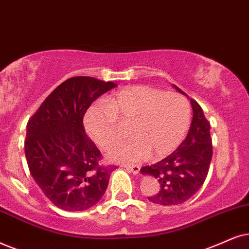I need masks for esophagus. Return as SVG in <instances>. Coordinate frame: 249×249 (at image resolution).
<instances>
[{"label": "esophagus", "instance_id": "obj_1", "mask_svg": "<svg viewBox=\"0 0 249 249\" xmlns=\"http://www.w3.org/2000/svg\"><path fill=\"white\" fill-rule=\"evenodd\" d=\"M123 168H125L126 170H128V171L132 172V174L134 175H138L140 172V166L139 165H122Z\"/></svg>", "mask_w": 249, "mask_h": 249}]
</instances>
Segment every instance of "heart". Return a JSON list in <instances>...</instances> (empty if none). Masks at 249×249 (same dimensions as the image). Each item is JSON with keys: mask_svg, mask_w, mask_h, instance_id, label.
I'll return each instance as SVG.
<instances>
[{"mask_svg": "<svg viewBox=\"0 0 249 249\" xmlns=\"http://www.w3.org/2000/svg\"><path fill=\"white\" fill-rule=\"evenodd\" d=\"M118 123H131L133 137L110 147L107 152L110 160L139 162L150 154L153 159H161L184 139L190 127L191 106L181 94L139 85L107 97L85 117L88 135L101 147H108L121 137Z\"/></svg>", "mask_w": 249, "mask_h": 249, "instance_id": "heart-1", "label": "heart"}]
</instances>
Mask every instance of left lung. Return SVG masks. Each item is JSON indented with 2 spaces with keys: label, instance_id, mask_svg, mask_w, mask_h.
<instances>
[{
  "label": "left lung",
  "instance_id": "1",
  "mask_svg": "<svg viewBox=\"0 0 249 249\" xmlns=\"http://www.w3.org/2000/svg\"><path fill=\"white\" fill-rule=\"evenodd\" d=\"M174 87L185 94L176 85ZM191 105L193 119L186 139L171 155L140 170L160 182L159 193L148 197L153 203L176 206L185 202L200 190L208 175L213 157L210 124L199 103L191 99Z\"/></svg>",
  "mask_w": 249,
  "mask_h": 249
}]
</instances>
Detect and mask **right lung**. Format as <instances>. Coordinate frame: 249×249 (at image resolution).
Instances as JSON below:
<instances>
[{
  "instance_id": "right-lung-1",
  "label": "right lung",
  "mask_w": 249,
  "mask_h": 249,
  "mask_svg": "<svg viewBox=\"0 0 249 249\" xmlns=\"http://www.w3.org/2000/svg\"><path fill=\"white\" fill-rule=\"evenodd\" d=\"M111 81L73 77L49 94L26 126L25 156L31 175L48 199L67 212H84L102 199L114 166L85 132L83 118Z\"/></svg>"
}]
</instances>
